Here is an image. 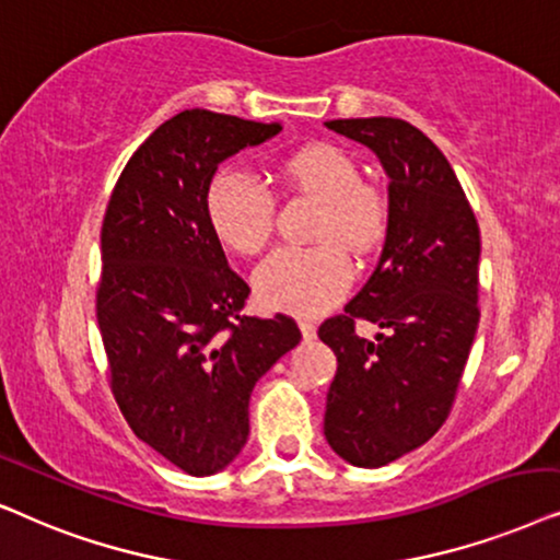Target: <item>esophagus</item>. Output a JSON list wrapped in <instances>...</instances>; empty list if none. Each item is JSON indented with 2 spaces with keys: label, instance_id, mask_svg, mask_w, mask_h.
<instances>
[{
  "label": "esophagus",
  "instance_id": "esophagus-1",
  "mask_svg": "<svg viewBox=\"0 0 560 560\" xmlns=\"http://www.w3.org/2000/svg\"><path fill=\"white\" fill-rule=\"evenodd\" d=\"M300 330H302V338H304V340H312V338H315L317 327H315V323H312V319L300 317Z\"/></svg>",
  "mask_w": 560,
  "mask_h": 560
}]
</instances>
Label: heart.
I'll use <instances>...</instances> for the list:
<instances>
[{"instance_id": "heart-1", "label": "heart", "mask_w": 560, "mask_h": 560, "mask_svg": "<svg viewBox=\"0 0 560 560\" xmlns=\"http://www.w3.org/2000/svg\"><path fill=\"white\" fill-rule=\"evenodd\" d=\"M279 176L319 202L312 228L319 243L276 248L258 266L256 292L273 310L315 315L346 292L353 273L340 245L369 256L384 243L392 220L389 199L378 186L361 182V168L346 151L327 143L281 155ZM205 210L214 235L237 253L260 250L271 235V194L243 168H222L212 178Z\"/></svg>"}]
</instances>
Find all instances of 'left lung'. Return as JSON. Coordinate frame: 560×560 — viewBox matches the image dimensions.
<instances>
[{
	"mask_svg": "<svg viewBox=\"0 0 560 560\" xmlns=\"http://www.w3.org/2000/svg\"><path fill=\"white\" fill-rule=\"evenodd\" d=\"M325 125L374 151L389 176L382 258L346 312L317 332L338 358L327 443L348 464L378 468L428 443L451 412L479 327L481 235L448 159L415 125L397 117ZM355 318L383 332L361 339Z\"/></svg>",
	"mask_w": 560,
	"mask_h": 560,
	"instance_id": "obj_1",
	"label": "left lung"
}]
</instances>
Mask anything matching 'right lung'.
I'll list each match as a JSON object with an SVG mask.
<instances>
[{"instance_id": "1", "label": "right lung", "mask_w": 560, "mask_h": 560, "mask_svg": "<svg viewBox=\"0 0 560 560\" xmlns=\"http://www.w3.org/2000/svg\"><path fill=\"white\" fill-rule=\"evenodd\" d=\"M279 132V122L178 112L132 153L102 222L96 319L112 392L140 441L191 476L233 464L253 386L302 340L292 317L243 315L250 289L205 210L220 163Z\"/></svg>"}]
</instances>
